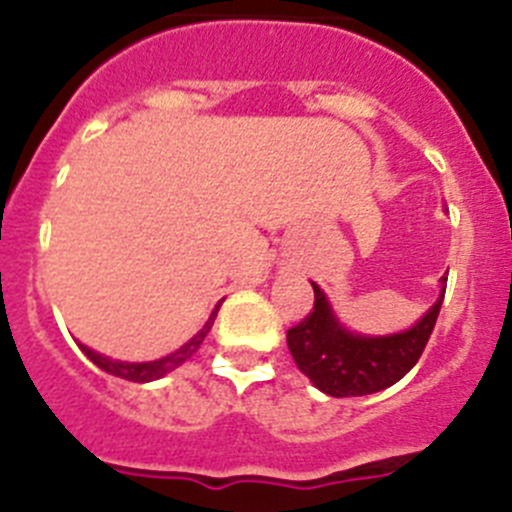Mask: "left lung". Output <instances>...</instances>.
<instances>
[{"instance_id":"1","label":"left lung","mask_w":512,"mask_h":512,"mask_svg":"<svg viewBox=\"0 0 512 512\" xmlns=\"http://www.w3.org/2000/svg\"><path fill=\"white\" fill-rule=\"evenodd\" d=\"M312 292V312L300 325L287 330L289 354L297 369L325 395L361 397L387 390L418 364L441 312L446 277H441L438 300L425 310L423 318L415 320L408 330L387 336H364L348 330L315 282Z\"/></svg>"}]
</instances>
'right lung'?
<instances>
[{"instance_id": "right-lung-1", "label": "right lung", "mask_w": 512, "mask_h": 512, "mask_svg": "<svg viewBox=\"0 0 512 512\" xmlns=\"http://www.w3.org/2000/svg\"><path fill=\"white\" fill-rule=\"evenodd\" d=\"M220 305H223V300L217 302L215 310H212V315L207 318V323L202 325L197 333H194L192 338H189L184 346H179L174 351V354L164 356V359H153V361H117V359H110V356L104 354H97L94 348L84 346V343H79V348L87 354L89 361H94V364L102 369V372L112 374V377H120V379H128V382H153V379H161L166 377L169 372H174L176 366H182L184 361L192 359L194 354H197V348L202 346V341L207 338V333H210L212 323H215L217 318V310H220Z\"/></svg>"}]
</instances>
